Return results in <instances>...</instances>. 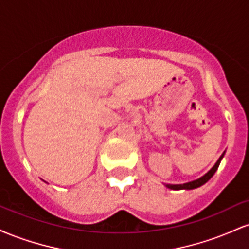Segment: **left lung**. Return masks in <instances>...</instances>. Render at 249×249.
Returning a JSON list of instances; mask_svg holds the SVG:
<instances>
[{"instance_id":"8db88e82","label":"left lung","mask_w":249,"mask_h":249,"mask_svg":"<svg viewBox=\"0 0 249 249\" xmlns=\"http://www.w3.org/2000/svg\"><path fill=\"white\" fill-rule=\"evenodd\" d=\"M225 152L221 154V157L218 159V161H216V164L214 165V166L211 168L208 172L205 174L204 177H201V178L194 180V181H191V182H186V184H182V185H166L168 188H171V190H193V188H196V187H200L201 185H204L205 182H207L208 180H210L212 177L214 176V173L216 172V170H218L219 165H220V161H221L222 157H224Z\"/></svg>"}]
</instances>
